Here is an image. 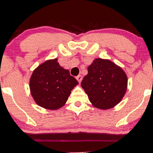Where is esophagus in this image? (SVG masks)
<instances>
[{
  "mask_svg": "<svg viewBox=\"0 0 153 153\" xmlns=\"http://www.w3.org/2000/svg\"><path fill=\"white\" fill-rule=\"evenodd\" d=\"M76 79H77V80H78L79 82H80L81 81H82V75H78V76L76 77Z\"/></svg>",
  "mask_w": 153,
  "mask_h": 153,
  "instance_id": "esophagus-1",
  "label": "esophagus"
}]
</instances>
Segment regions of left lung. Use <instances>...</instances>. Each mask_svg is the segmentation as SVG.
Instances as JSON below:
<instances>
[{
    "label": "left lung",
    "instance_id": "left-lung-1",
    "mask_svg": "<svg viewBox=\"0 0 153 153\" xmlns=\"http://www.w3.org/2000/svg\"><path fill=\"white\" fill-rule=\"evenodd\" d=\"M81 87L94 107L112 108L123 99L127 89V76L120 66L109 59L97 58L87 68Z\"/></svg>",
    "mask_w": 153,
    "mask_h": 153
}]
</instances>
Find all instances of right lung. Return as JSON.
I'll use <instances>...</instances> for the list:
<instances>
[{
    "label": "right lung",
    "mask_w": 153,
    "mask_h": 153,
    "mask_svg": "<svg viewBox=\"0 0 153 153\" xmlns=\"http://www.w3.org/2000/svg\"><path fill=\"white\" fill-rule=\"evenodd\" d=\"M78 82L58 59H48L33 71L29 80L30 94L36 104L43 108L57 110L64 106L71 91Z\"/></svg>",
    "instance_id": "obj_1"
}]
</instances>
